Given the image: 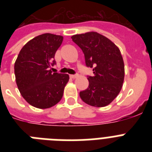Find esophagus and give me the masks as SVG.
Instances as JSON below:
<instances>
[{
	"mask_svg": "<svg viewBox=\"0 0 152 152\" xmlns=\"http://www.w3.org/2000/svg\"><path fill=\"white\" fill-rule=\"evenodd\" d=\"M70 77H72V78H76L77 77H78V75H70Z\"/></svg>",
	"mask_w": 152,
	"mask_h": 152,
	"instance_id": "obj_1",
	"label": "esophagus"
}]
</instances>
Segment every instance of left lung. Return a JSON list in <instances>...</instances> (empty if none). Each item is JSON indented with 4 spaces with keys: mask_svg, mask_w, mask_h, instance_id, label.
Here are the masks:
<instances>
[{
    "mask_svg": "<svg viewBox=\"0 0 152 152\" xmlns=\"http://www.w3.org/2000/svg\"><path fill=\"white\" fill-rule=\"evenodd\" d=\"M72 41L83 51L87 67L94 76H88L89 86L80 92L81 100L92 107H106L117 96L123 87L125 69L119 48L96 32L74 35Z\"/></svg>",
    "mask_w": 152,
    "mask_h": 152,
    "instance_id": "1",
    "label": "left lung"
}]
</instances>
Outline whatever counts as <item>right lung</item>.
Wrapping results in <instances>:
<instances>
[{"mask_svg":"<svg viewBox=\"0 0 152 152\" xmlns=\"http://www.w3.org/2000/svg\"><path fill=\"white\" fill-rule=\"evenodd\" d=\"M63 36L44 33L29 40L19 53L14 64L16 82L23 97L33 107L47 109L62 98L69 80L67 74L52 73L51 66L61 45Z\"/></svg>","mask_w":152,"mask_h":152,"instance_id":"add662e5","label":"right lung"}]
</instances>
